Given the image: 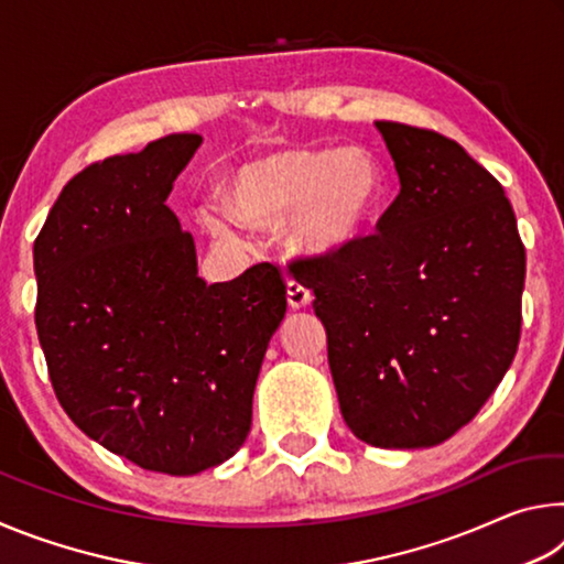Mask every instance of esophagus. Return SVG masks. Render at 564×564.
<instances>
[{
    "mask_svg": "<svg viewBox=\"0 0 564 564\" xmlns=\"http://www.w3.org/2000/svg\"><path fill=\"white\" fill-rule=\"evenodd\" d=\"M289 303L293 308H303V305L311 303V289L303 281L295 279V275L289 279Z\"/></svg>",
    "mask_w": 564,
    "mask_h": 564,
    "instance_id": "obj_1",
    "label": "esophagus"
}]
</instances>
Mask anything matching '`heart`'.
<instances>
[{
    "label": "heart",
    "instance_id": "b5f03b06",
    "mask_svg": "<svg viewBox=\"0 0 564 564\" xmlns=\"http://www.w3.org/2000/svg\"><path fill=\"white\" fill-rule=\"evenodd\" d=\"M226 194L246 221L279 224L291 216V241L323 253L352 241L376 216L386 171L366 147H285L238 166ZM202 218L214 234L231 228L218 208H204Z\"/></svg>",
    "mask_w": 564,
    "mask_h": 564
}]
</instances>
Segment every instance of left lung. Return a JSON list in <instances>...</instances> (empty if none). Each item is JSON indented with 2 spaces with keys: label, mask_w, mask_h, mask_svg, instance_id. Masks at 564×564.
Wrapping results in <instances>:
<instances>
[{
  "label": "left lung",
  "mask_w": 564,
  "mask_h": 564,
  "mask_svg": "<svg viewBox=\"0 0 564 564\" xmlns=\"http://www.w3.org/2000/svg\"><path fill=\"white\" fill-rule=\"evenodd\" d=\"M400 194L373 234L299 269L340 413L376 447H431L480 413L522 326L524 246L500 181L433 129L376 121Z\"/></svg>",
  "instance_id": "obj_1"
}]
</instances>
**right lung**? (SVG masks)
I'll return each instance as SVG.
<instances>
[{"mask_svg":"<svg viewBox=\"0 0 564 564\" xmlns=\"http://www.w3.org/2000/svg\"><path fill=\"white\" fill-rule=\"evenodd\" d=\"M198 133L82 169L34 241V323L62 408L144 470L221 465L251 431L263 352L285 316L275 263L196 275L194 238L166 206Z\"/></svg>","mask_w":564,"mask_h":564,"instance_id":"add662e5","label":"right lung"}]
</instances>
